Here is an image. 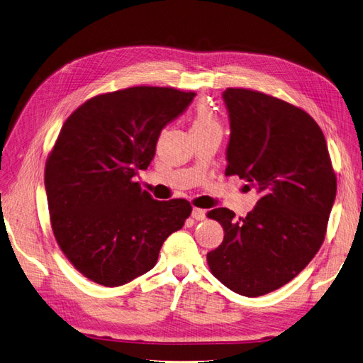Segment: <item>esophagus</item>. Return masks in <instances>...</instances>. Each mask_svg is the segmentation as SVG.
<instances>
[{
	"mask_svg": "<svg viewBox=\"0 0 363 363\" xmlns=\"http://www.w3.org/2000/svg\"><path fill=\"white\" fill-rule=\"evenodd\" d=\"M191 216H193L196 220H203L204 218H206V211H204V209H199V208H194V209H193Z\"/></svg>",
	"mask_w": 363,
	"mask_h": 363,
	"instance_id": "34e87169",
	"label": "esophagus"
}]
</instances>
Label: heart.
Masks as SVG:
<instances>
[{
    "label": "heart",
    "instance_id": "1",
    "mask_svg": "<svg viewBox=\"0 0 363 363\" xmlns=\"http://www.w3.org/2000/svg\"><path fill=\"white\" fill-rule=\"evenodd\" d=\"M213 129H220V123L218 117L213 114V111L206 104H199L193 113L191 132H204Z\"/></svg>",
    "mask_w": 363,
    "mask_h": 363
}]
</instances>
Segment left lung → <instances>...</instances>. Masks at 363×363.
Listing matches in <instances>:
<instances>
[{"mask_svg": "<svg viewBox=\"0 0 363 363\" xmlns=\"http://www.w3.org/2000/svg\"><path fill=\"white\" fill-rule=\"evenodd\" d=\"M225 175L255 188L245 218L208 212L224 240L206 255L211 273L235 294L259 296L286 285L318 254L337 194V177L319 124L304 109L262 91L230 87Z\"/></svg>", "mask_w": 363, "mask_h": 363, "instance_id": "left-lung-1", "label": "left lung"}]
</instances>
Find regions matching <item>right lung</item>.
Instances as JSON below:
<instances>
[{
  "mask_svg": "<svg viewBox=\"0 0 363 363\" xmlns=\"http://www.w3.org/2000/svg\"><path fill=\"white\" fill-rule=\"evenodd\" d=\"M194 91L135 86L78 106L47 157L44 184L55 239L89 280L114 288L150 272L193 206L154 200L133 178L147 169L164 125Z\"/></svg>",
  "mask_w": 363,
  "mask_h": 363,
  "instance_id": "right-lung-1",
  "label": "right lung"
}]
</instances>
